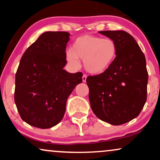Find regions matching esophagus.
<instances>
[{
    "label": "esophagus",
    "instance_id": "1",
    "mask_svg": "<svg viewBox=\"0 0 160 160\" xmlns=\"http://www.w3.org/2000/svg\"><path fill=\"white\" fill-rule=\"evenodd\" d=\"M86 78H87V76H86V74L82 75V82H85L86 81Z\"/></svg>",
    "mask_w": 160,
    "mask_h": 160
}]
</instances>
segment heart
<instances>
[{"label": "heart", "mask_w": 160, "mask_h": 160, "mask_svg": "<svg viewBox=\"0 0 160 160\" xmlns=\"http://www.w3.org/2000/svg\"><path fill=\"white\" fill-rule=\"evenodd\" d=\"M117 55V44L110 38L103 39L95 35H83L74 40L71 51L66 54L71 65L78 66V59L83 60L86 71L94 75L107 71Z\"/></svg>", "instance_id": "1"}]
</instances>
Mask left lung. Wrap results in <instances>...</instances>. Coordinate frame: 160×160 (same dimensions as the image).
<instances>
[{
	"instance_id": "1",
	"label": "left lung",
	"mask_w": 160,
	"mask_h": 160,
	"mask_svg": "<svg viewBox=\"0 0 160 160\" xmlns=\"http://www.w3.org/2000/svg\"><path fill=\"white\" fill-rule=\"evenodd\" d=\"M99 33L115 42L117 55L107 71L86 78L89 102L98 119L118 126L135 119L144 108L148 81L146 59L133 37L126 32Z\"/></svg>"
}]
</instances>
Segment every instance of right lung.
Here are the masks:
<instances>
[{"instance_id":"1","label":"right lung","mask_w":160,"mask_h":160,"mask_svg":"<svg viewBox=\"0 0 160 160\" xmlns=\"http://www.w3.org/2000/svg\"><path fill=\"white\" fill-rule=\"evenodd\" d=\"M66 32L43 33L24 52L16 74L15 103L20 117L31 126L49 128L63 118L68 96L82 81L81 72L64 69Z\"/></svg>"}]
</instances>
